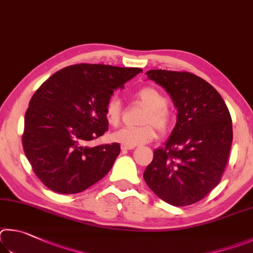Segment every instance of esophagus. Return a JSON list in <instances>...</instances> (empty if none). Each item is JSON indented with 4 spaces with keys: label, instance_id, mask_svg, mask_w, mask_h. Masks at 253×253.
Segmentation results:
<instances>
[{
    "label": "esophagus",
    "instance_id": "esophagus-1",
    "mask_svg": "<svg viewBox=\"0 0 253 253\" xmlns=\"http://www.w3.org/2000/svg\"><path fill=\"white\" fill-rule=\"evenodd\" d=\"M135 147H130V145H124V144H122L121 145V149L123 150V151H127V150H132V149H134Z\"/></svg>",
    "mask_w": 253,
    "mask_h": 253
}]
</instances>
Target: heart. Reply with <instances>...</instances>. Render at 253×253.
Listing matches in <instances>:
<instances>
[{"label":"heart","instance_id":"1","mask_svg":"<svg viewBox=\"0 0 253 253\" xmlns=\"http://www.w3.org/2000/svg\"><path fill=\"white\" fill-rule=\"evenodd\" d=\"M136 100L148 106L141 119L142 126H124L113 132L111 139L115 142L130 147H136L151 142L156 139V127L165 133L170 129L172 118L168 110V99L156 87L144 86L135 93ZM122 115V104L118 97L112 96L106 101L104 106V117L110 126H117Z\"/></svg>","mask_w":253,"mask_h":253}]
</instances>
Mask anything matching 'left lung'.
Here are the masks:
<instances>
[{"mask_svg": "<svg viewBox=\"0 0 253 253\" xmlns=\"http://www.w3.org/2000/svg\"><path fill=\"white\" fill-rule=\"evenodd\" d=\"M147 75L166 88L178 115L170 139L154 150L144 181L169 205H193L222 178L233 138L231 115L219 92L196 74L150 70Z\"/></svg>", "mask_w": 253, "mask_h": 253, "instance_id": "8db88e82", "label": "left lung"}]
</instances>
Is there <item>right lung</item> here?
<instances>
[{
  "mask_svg": "<svg viewBox=\"0 0 253 253\" xmlns=\"http://www.w3.org/2000/svg\"><path fill=\"white\" fill-rule=\"evenodd\" d=\"M140 68L74 64L48 78L30 101L22 143L35 175L62 194L82 192L109 173L120 144L87 147L108 130L104 106Z\"/></svg>",
  "mask_w": 253,
  "mask_h": 253,
  "instance_id": "add662e5",
  "label": "right lung"
}]
</instances>
